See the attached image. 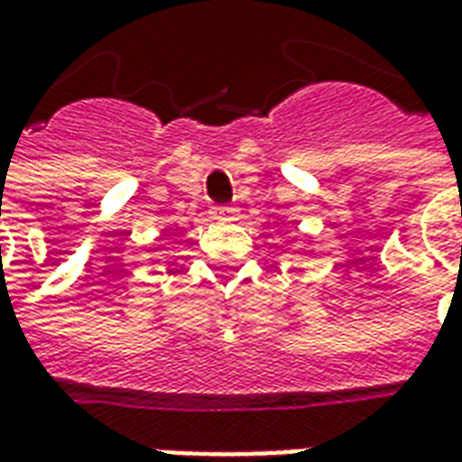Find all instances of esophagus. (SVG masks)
I'll use <instances>...</instances> for the list:
<instances>
[{
	"label": "esophagus",
	"mask_w": 462,
	"mask_h": 462,
	"mask_svg": "<svg viewBox=\"0 0 462 462\" xmlns=\"http://www.w3.org/2000/svg\"><path fill=\"white\" fill-rule=\"evenodd\" d=\"M232 208H227V205H217V208H212V217L215 220H227V217H232Z\"/></svg>",
	"instance_id": "34e87169"
}]
</instances>
